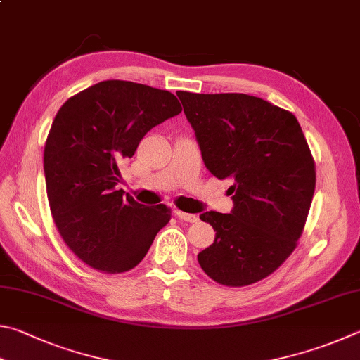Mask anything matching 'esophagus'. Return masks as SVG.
<instances>
[{
  "instance_id": "1",
  "label": "esophagus",
  "mask_w": 360,
  "mask_h": 360,
  "mask_svg": "<svg viewBox=\"0 0 360 360\" xmlns=\"http://www.w3.org/2000/svg\"><path fill=\"white\" fill-rule=\"evenodd\" d=\"M175 217L181 219V221H188V223H196L198 221V217L196 215H191V213H185L181 210H174Z\"/></svg>"
}]
</instances>
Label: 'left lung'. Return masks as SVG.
<instances>
[{"mask_svg": "<svg viewBox=\"0 0 360 360\" xmlns=\"http://www.w3.org/2000/svg\"><path fill=\"white\" fill-rule=\"evenodd\" d=\"M207 169L229 179L231 213L205 212L215 242L198 255L213 281L240 288L274 274L297 247L316 167L291 112L243 93L179 91Z\"/></svg>", "mask_w": 360, "mask_h": 360, "instance_id": "obj_1", "label": "left lung"}]
</instances>
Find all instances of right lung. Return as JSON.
<instances>
[{"label": "right lung", "instance_id": "right-lung-1", "mask_svg": "<svg viewBox=\"0 0 360 360\" xmlns=\"http://www.w3.org/2000/svg\"><path fill=\"white\" fill-rule=\"evenodd\" d=\"M180 112L170 91L126 80L99 82L60 107L44 147L47 198L61 238L86 266L128 272L169 223V207L124 199L115 185L142 137Z\"/></svg>", "mask_w": 360, "mask_h": 360}]
</instances>
